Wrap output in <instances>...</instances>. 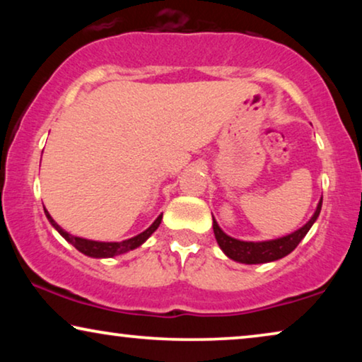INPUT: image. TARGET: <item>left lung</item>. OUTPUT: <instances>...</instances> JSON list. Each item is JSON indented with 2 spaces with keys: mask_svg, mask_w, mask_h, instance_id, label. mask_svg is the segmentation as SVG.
Listing matches in <instances>:
<instances>
[{
  "mask_svg": "<svg viewBox=\"0 0 362 362\" xmlns=\"http://www.w3.org/2000/svg\"><path fill=\"white\" fill-rule=\"evenodd\" d=\"M321 202H323V197H321L318 206L313 212V216L310 217V221L291 232V234L276 237V239L270 240H240L235 239V237L227 235L224 230L221 229L217 221L212 216V229H214V235L217 244H219L221 250L229 257L230 260L239 262V264H247V265H255V264H269V262L280 260L291 254L296 249V245L303 240V237L308 234L311 226L315 224L316 219H318L321 212Z\"/></svg>",
  "mask_w": 362,
  "mask_h": 362,
  "instance_id": "1",
  "label": "left lung"
}]
</instances>
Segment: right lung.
Segmentation results:
<instances>
[{"label":"right lung","mask_w":362,"mask_h":362,"mask_svg":"<svg viewBox=\"0 0 362 362\" xmlns=\"http://www.w3.org/2000/svg\"><path fill=\"white\" fill-rule=\"evenodd\" d=\"M44 214H46L47 221L51 222V226L54 227V229H56L59 234H61L64 239L69 242V244H72L78 252H82V254L87 257H92V259H112V257H115V255H122V254H127V252H130V250L138 249V247L143 245L148 239H150V235L158 229V227H160L161 219H163V214H160L146 230H143L141 234L130 237V239H127V240L100 242V240H90V239H83V237L69 234L67 230H64L62 227L52 219L46 207H44Z\"/></svg>","instance_id":"right-lung-1"}]
</instances>
